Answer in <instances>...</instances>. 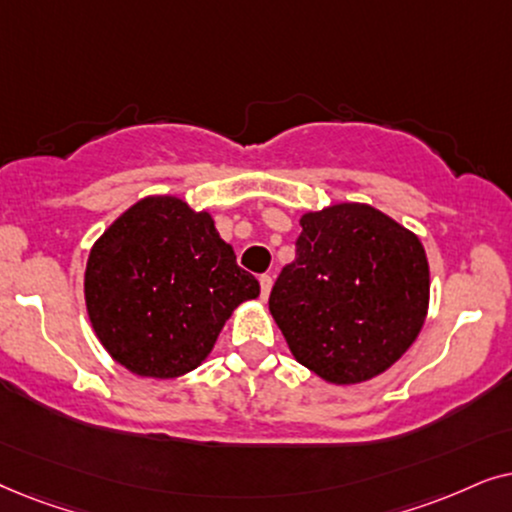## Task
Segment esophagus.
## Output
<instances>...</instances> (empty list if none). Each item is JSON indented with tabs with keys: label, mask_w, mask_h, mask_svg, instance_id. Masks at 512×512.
I'll use <instances>...</instances> for the list:
<instances>
[{
	"label": "esophagus",
	"mask_w": 512,
	"mask_h": 512,
	"mask_svg": "<svg viewBox=\"0 0 512 512\" xmlns=\"http://www.w3.org/2000/svg\"><path fill=\"white\" fill-rule=\"evenodd\" d=\"M271 285H274V278H271L269 274H264V276L260 278V288H262V299H264V302H267V299H269Z\"/></svg>",
	"instance_id": "esophagus-1"
}]
</instances>
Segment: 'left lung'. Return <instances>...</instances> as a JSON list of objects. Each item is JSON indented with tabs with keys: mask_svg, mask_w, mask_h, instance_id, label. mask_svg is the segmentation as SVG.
Listing matches in <instances>:
<instances>
[{
	"mask_svg": "<svg viewBox=\"0 0 512 512\" xmlns=\"http://www.w3.org/2000/svg\"><path fill=\"white\" fill-rule=\"evenodd\" d=\"M299 224L295 262L269 297L290 353L327 384L379 377L426 323L431 271L424 243L367 203L309 210Z\"/></svg>",
	"mask_w": 512,
	"mask_h": 512,
	"instance_id": "obj_1",
	"label": "left lung"
}]
</instances>
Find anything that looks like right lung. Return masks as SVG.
I'll return each instance as SVG.
<instances>
[{
	"mask_svg": "<svg viewBox=\"0 0 512 512\" xmlns=\"http://www.w3.org/2000/svg\"><path fill=\"white\" fill-rule=\"evenodd\" d=\"M257 297L260 283L238 267L213 215L173 194L133 203L88 252L84 299L95 337L145 379L196 370L231 313Z\"/></svg>",
	"mask_w": 512,
	"mask_h": 512,
	"instance_id": "1",
	"label": "right lung"
}]
</instances>
